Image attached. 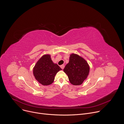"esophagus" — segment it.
Listing matches in <instances>:
<instances>
[{
    "label": "esophagus",
    "instance_id": "obj_1",
    "mask_svg": "<svg viewBox=\"0 0 124 124\" xmlns=\"http://www.w3.org/2000/svg\"><path fill=\"white\" fill-rule=\"evenodd\" d=\"M60 67H61V68L62 69H63L64 68V67H65V66H64V65H62L60 66Z\"/></svg>",
    "mask_w": 124,
    "mask_h": 124
}]
</instances>
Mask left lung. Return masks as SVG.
I'll return each mask as SVG.
<instances>
[{
	"label": "left lung",
	"instance_id": "8db88e82",
	"mask_svg": "<svg viewBox=\"0 0 124 124\" xmlns=\"http://www.w3.org/2000/svg\"><path fill=\"white\" fill-rule=\"evenodd\" d=\"M89 66L87 62L80 56L72 54L70 60L64 69L70 83L74 85L81 84L89 73Z\"/></svg>",
	"mask_w": 124,
	"mask_h": 124
}]
</instances>
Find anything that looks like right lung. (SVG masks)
Returning a JSON list of instances; mask_svg holds the SVG:
<instances>
[{
	"label": "right lung",
	"instance_id": "add662e5",
	"mask_svg": "<svg viewBox=\"0 0 124 124\" xmlns=\"http://www.w3.org/2000/svg\"><path fill=\"white\" fill-rule=\"evenodd\" d=\"M62 69L53 63L48 54L43 55L36 63L33 69V75L36 79L43 85L51 84L54 81L57 73Z\"/></svg>",
	"mask_w": 124,
	"mask_h": 124
}]
</instances>
